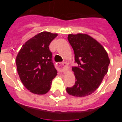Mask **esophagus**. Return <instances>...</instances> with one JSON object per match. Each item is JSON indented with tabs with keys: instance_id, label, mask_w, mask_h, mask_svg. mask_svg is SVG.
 <instances>
[{
	"instance_id": "34e87169",
	"label": "esophagus",
	"mask_w": 122,
	"mask_h": 122,
	"mask_svg": "<svg viewBox=\"0 0 122 122\" xmlns=\"http://www.w3.org/2000/svg\"><path fill=\"white\" fill-rule=\"evenodd\" d=\"M57 66L62 71L65 72L68 70V66L66 62H58L57 63Z\"/></svg>"
}]
</instances>
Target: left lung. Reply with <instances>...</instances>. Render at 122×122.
Here are the masks:
<instances>
[{
	"instance_id": "left-lung-1",
	"label": "left lung",
	"mask_w": 122,
	"mask_h": 122,
	"mask_svg": "<svg viewBox=\"0 0 122 122\" xmlns=\"http://www.w3.org/2000/svg\"><path fill=\"white\" fill-rule=\"evenodd\" d=\"M68 40L78 66L72 68L76 82L73 87L66 88V92L73 97H87L98 88L107 74L108 54L98 41L86 33L69 34Z\"/></svg>"
}]
</instances>
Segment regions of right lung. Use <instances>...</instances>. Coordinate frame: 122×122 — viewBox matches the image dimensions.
Masks as SVG:
<instances>
[{"label": "right lung", "instance_id": "add662e5", "mask_svg": "<svg viewBox=\"0 0 122 122\" xmlns=\"http://www.w3.org/2000/svg\"><path fill=\"white\" fill-rule=\"evenodd\" d=\"M57 35L49 32L38 33L22 45L16 56L19 78L24 87L34 94L48 93L57 76L49 46Z\"/></svg>", "mask_w": 122, "mask_h": 122}]
</instances>
